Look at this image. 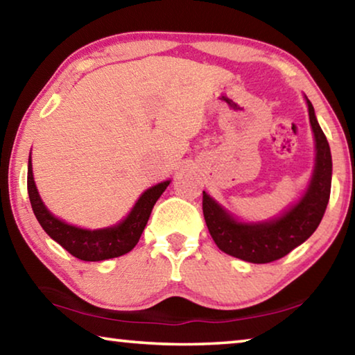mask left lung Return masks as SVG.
<instances>
[{
  "instance_id": "8db88e82",
  "label": "left lung",
  "mask_w": 355,
  "mask_h": 355,
  "mask_svg": "<svg viewBox=\"0 0 355 355\" xmlns=\"http://www.w3.org/2000/svg\"><path fill=\"white\" fill-rule=\"evenodd\" d=\"M305 97V95H304ZM315 141V164L305 191L280 214L264 220H243L203 191V216L216 245L225 254L249 263H271L307 241L326 211L332 184V155L305 97Z\"/></svg>"
}]
</instances>
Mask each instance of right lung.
<instances>
[{
	"label": "right lung",
	"instance_id": "right-lung-1",
	"mask_svg": "<svg viewBox=\"0 0 355 355\" xmlns=\"http://www.w3.org/2000/svg\"><path fill=\"white\" fill-rule=\"evenodd\" d=\"M171 180L161 182L142 192L133 208L117 224L103 228H83L58 218L42 200L34 182L31 153L28 159V194L33 211L46 235L83 261H101L128 254L139 241L156 200L169 186Z\"/></svg>",
	"mask_w": 355,
	"mask_h": 355
}]
</instances>
